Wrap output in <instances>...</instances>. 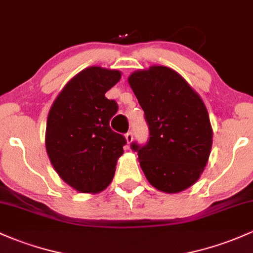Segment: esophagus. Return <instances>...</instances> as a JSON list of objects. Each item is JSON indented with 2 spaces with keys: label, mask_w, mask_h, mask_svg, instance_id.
Instances as JSON below:
<instances>
[{
  "label": "esophagus",
  "mask_w": 253,
  "mask_h": 253,
  "mask_svg": "<svg viewBox=\"0 0 253 253\" xmlns=\"http://www.w3.org/2000/svg\"><path fill=\"white\" fill-rule=\"evenodd\" d=\"M132 137H134V134H132L131 130H129V131L126 134V142L130 143L132 141Z\"/></svg>",
  "instance_id": "34e87169"
}]
</instances>
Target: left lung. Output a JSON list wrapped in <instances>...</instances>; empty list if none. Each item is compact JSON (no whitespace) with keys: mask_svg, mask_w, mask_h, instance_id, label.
Masks as SVG:
<instances>
[{"mask_svg":"<svg viewBox=\"0 0 253 253\" xmlns=\"http://www.w3.org/2000/svg\"><path fill=\"white\" fill-rule=\"evenodd\" d=\"M129 84L145 112L149 137L136 141L140 165L149 183L165 193L191 187L202 175L212 146V129L203 100L165 66L136 71Z\"/></svg>","mask_w":253,"mask_h":253,"instance_id":"1","label":"left lung"}]
</instances>
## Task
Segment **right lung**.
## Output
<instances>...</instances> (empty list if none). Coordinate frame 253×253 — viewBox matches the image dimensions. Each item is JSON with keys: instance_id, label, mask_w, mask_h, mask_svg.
<instances>
[{"instance_id": "right-lung-1", "label": "right lung", "mask_w": 253, "mask_h": 253, "mask_svg": "<svg viewBox=\"0 0 253 253\" xmlns=\"http://www.w3.org/2000/svg\"><path fill=\"white\" fill-rule=\"evenodd\" d=\"M119 80L117 70L88 67L65 85L48 115V157L59 176L78 192L105 189L126 145V137L110 126L118 104L105 96Z\"/></svg>"}]
</instances>
